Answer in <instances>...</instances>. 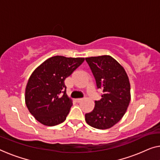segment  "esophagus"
Listing matches in <instances>:
<instances>
[{"label":"esophagus","mask_w":160,"mask_h":160,"mask_svg":"<svg viewBox=\"0 0 160 160\" xmlns=\"http://www.w3.org/2000/svg\"><path fill=\"white\" fill-rule=\"evenodd\" d=\"M83 100V98H77L75 99V101L77 102V103H80V102H81Z\"/></svg>","instance_id":"esophagus-1"}]
</instances>
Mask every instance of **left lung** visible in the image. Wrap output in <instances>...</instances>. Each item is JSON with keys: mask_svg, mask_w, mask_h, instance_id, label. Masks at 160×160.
I'll list each match as a JSON object with an SVG mask.
<instances>
[{"mask_svg": "<svg viewBox=\"0 0 160 160\" xmlns=\"http://www.w3.org/2000/svg\"><path fill=\"white\" fill-rule=\"evenodd\" d=\"M96 82L103 90L101 98L95 101L94 109L85 115L88 125L107 129L124 115L131 101V87L124 68L109 55L85 58Z\"/></svg>", "mask_w": 160, "mask_h": 160, "instance_id": "8db88e82", "label": "left lung"}]
</instances>
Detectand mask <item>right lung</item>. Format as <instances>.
<instances>
[{
    "instance_id": "obj_1",
    "label": "right lung",
    "mask_w": 160,
    "mask_h": 160,
    "mask_svg": "<svg viewBox=\"0 0 160 160\" xmlns=\"http://www.w3.org/2000/svg\"><path fill=\"white\" fill-rule=\"evenodd\" d=\"M84 60L81 57L54 56L32 72L26 87L25 103L39 123L52 126L65 121L72 101L66 93L64 81Z\"/></svg>"
}]
</instances>
